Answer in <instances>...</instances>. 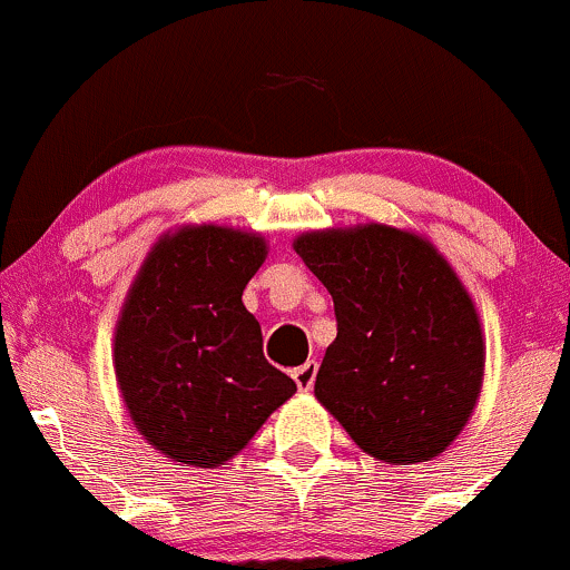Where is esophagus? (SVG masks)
<instances>
[{"instance_id":"esophagus-1","label":"esophagus","mask_w":570,"mask_h":570,"mask_svg":"<svg viewBox=\"0 0 570 570\" xmlns=\"http://www.w3.org/2000/svg\"><path fill=\"white\" fill-rule=\"evenodd\" d=\"M316 371H318L316 360H308V362H303L299 367H295V371H292V379H295L297 390L308 392L311 386H314V381H316Z\"/></svg>"}]
</instances>
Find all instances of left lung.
Here are the masks:
<instances>
[{"instance_id":"left-lung-1","label":"left lung","mask_w":570,"mask_h":570,"mask_svg":"<svg viewBox=\"0 0 570 570\" xmlns=\"http://www.w3.org/2000/svg\"><path fill=\"white\" fill-rule=\"evenodd\" d=\"M295 252L335 303L318 403L371 458H438L473 414L484 376L479 314L449 262L384 224L305 233Z\"/></svg>"}]
</instances>
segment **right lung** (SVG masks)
I'll list each match as a JSON object with an SVG mask.
<instances>
[{
	"label": "right lung",
	"mask_w": 570,
	"mask_h": 570,
	"mask_svg": "<svg viewBox=\"0 0 570 570\" xmlns=\"http://www.w3.org/2000/svg\"><path fill=\"white\" fill-rule=\"evenodd\" d=\"M265 256L254 233L184 227L156 243L124 303L118 386L140 435L175 462L224 465L297 392L243 305Z\"/></svg>",
	"instance_id": "1"
}]
</instances>
